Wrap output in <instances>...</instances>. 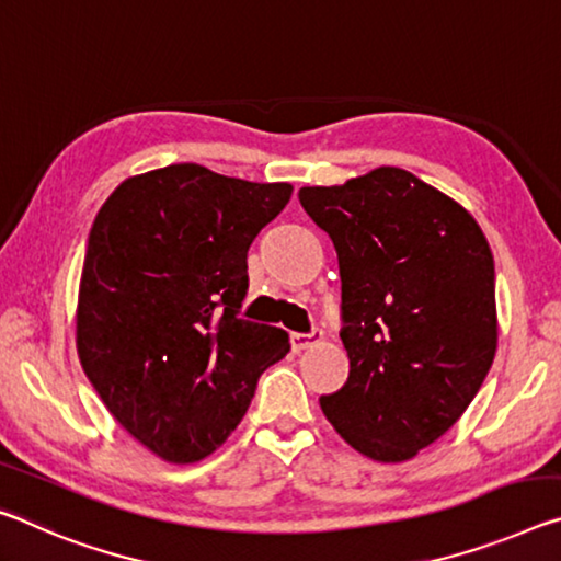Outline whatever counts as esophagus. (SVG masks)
<instances>
[{
    "label": "esophagus",
    "mask_w": 561,
    "mask_h": 561,
    "mask_svg": "<svg viewBox=\"0 0 561 561\" xmlns=\"http://www.w3.org/2000/svg\"><path fill=\"white\" fill-rule=\"evenodd\" d=\"M289 342H291V350H295V352H305V350H309V346L322 342V329H312L309 334H297L295 332L289 336Z\"/></svg>",
    "instance_id": "esophagus-1"
}]
</instances>
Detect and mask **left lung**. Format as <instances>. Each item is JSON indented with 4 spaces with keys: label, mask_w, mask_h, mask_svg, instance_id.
Here are the masks:
<instances>
[{
    "label": "left lung",
    "mask_w": 561,
    "mask_h": 561,
    "mask_svg": "<svg viewBox=\"0 0 561 561\" xmlns=\"http://www.w3.org/2000/svg\"><path fill=\"white\" fill-rule=\"evenodd\" d=\"M299 202L336 249L350 377L319 397L346 444L407 461L482 387L496 352L494 256L469 211L399 167Z\"/></svg>",
    "instance_id": "obj_1"
}]
</instances>
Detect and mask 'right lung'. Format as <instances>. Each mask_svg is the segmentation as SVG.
<instances>
[{"label": "right lung", "instance_id": "add662e5", "mask_svg": "<svg viewBox=\"0 0 561 561\" xmlns=\"http://www.w3.org/2000/svg\"><path fill=\"white\" fill-rule=\"evenodd\" d=\"M289 197L287 182L169 164L124 180L96 211L77 354L114 420L164 461L209 457L289 352L284 329L239 319L249 244Z\"/></svg>", "mask_w": 561, "mask_h": 561}]
</instances>
